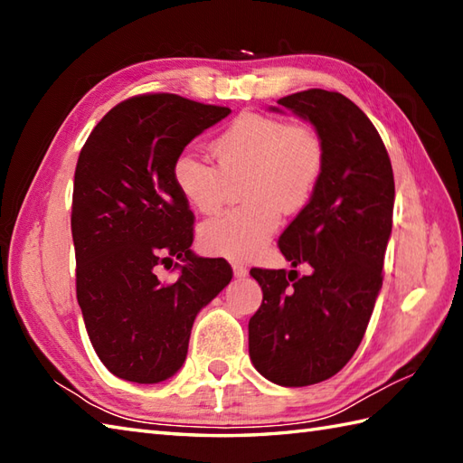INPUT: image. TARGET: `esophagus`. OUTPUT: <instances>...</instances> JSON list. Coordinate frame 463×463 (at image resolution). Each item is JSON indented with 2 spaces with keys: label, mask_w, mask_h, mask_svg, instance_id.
I'll list each match as a JSON object with an SVG mask.
<instances>
[{
  "label": "esophagus",
  "mask_w": 463,
  "mask_h": 463,
  "mask_svg": "<svg viewBox=\"0 0 463 463\" xmlns=\"http://www.w3.org/2000/svg\"><path fill=\"white\" fill-rule=\"evenodd\" d=\"M232 272H234V277L242 279V277H247V274H249V269L244 267L242 262H232Z\"/></svg>",
  "instance_id": "esophagus-1"
}]
</instances>
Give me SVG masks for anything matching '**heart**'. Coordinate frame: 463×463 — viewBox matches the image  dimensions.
Returning <instances> with one entry per match:
<instances>
[{"label":"heart","instance_id":"1","mask_svg":"<svg viewBox=\"0 0 463 463\" xmlns=\"http://www.w3.org/2000/svg\"><path fill=\"white\" fill-rule=\"evenodd\" d=\"M213 149L219 166L193 149L175 156L173 183L194 211L211 214L226 201L229 181L249 171L244 203L206 221L201 247L226 259H250L277 231L284 209L308 199L324 165V145L307 125H290L279 117L242 113L216 137Z\"/></svg>","mask_w":463,"mask_h":463}]
</instances>
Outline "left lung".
Instances as JSON below:
<instances>
[{
  "instance_id": "1",
  "label": "left lung",
  "mask_w": 463,
  "mask_h": 463,
  "mask_svg": "<svg viewBox=\"0 0 463 463\" xmlns=\"http://www.w3.org/2000/svg\"><path fill=\"white\" fill-rule=\"evenodd\" d=\"M279 105L314 125L324 165L308 204L279 239L284 259L294 269L308 264L310 274L250 270L262 304L249 322V354L264 378L298 388L338 373L368 328L392 234L394 173L376 127L348 97L308 90Z\"/></svg>"
}]
</instances>
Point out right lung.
I'll return each instance as SVG.
<instances>
[{
  "mask_svg": "<svg viewBox=\"0 0 463 463\" xmlns=\"http://www.w3.org/2000/svg\"><path fill=\"white\" fill-rule=\"evenodd\" d=\"M229 113L173 93L137 95L95 125L77 159V302L97 356L117 378H171L196 314L232 279L224 259L191 250L194 214L173 183L175 156ZM159 263H175L180 279L163 285Z\"/></svg>",
  "mask_w": 463,
  "mask_h": 463,
  "instance_id": "1",
  "label": "right lung"
}]
</instances>
